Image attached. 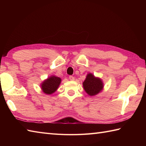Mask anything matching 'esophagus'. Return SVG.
<instances>
[{"label": "esophagus", "instance_id": "1", "mask_svg": "<svg viewBox=\"0 0 146 146\" xmlns=\"http://www.w3.org/2000/svg\"><path fill=\"white\" fill-rule=\"evenodd\" d=\"M69 79L71 80V81H73V80H75V78H74L73 76H70Z\"/></svg>", "mask_w": 146, "mask_h": 146}]
</instances>
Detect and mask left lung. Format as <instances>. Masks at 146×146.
<instances>
[{"label":"left lung","mask_w":146,"mask_h":146,"mask_svg":"<svg viewBox=\"0 0 146 146\" xmlns=\"http://www.w3.org/2000/svg\"><path fill=\"white\" fill-rule=\"evenodd\" d=\"M83 86L88 95L95 96L103 90L104 85L101 78L90 73L87 74L85 81L83 82Z\"/></svg>","instance_id":"1"}]
</instances>
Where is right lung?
I'll return each instance as SVG.
<instances>
[{
  "mask_svg": "<svg viewBox=\"0 0 146 146\" xmlns=\"http://www.w3.org/2000/svg\"><path fill=\"white\" fill-rule=\"evenodd\" d=\"M61 82V79L60 77L51 75L47 79L44 80L40 86L44 94L46 95H51L57 90Z\"/></svg>",
  "mask_w": 146,
  "mask_h": 146,
  "instance_id": "1",
  "label": "right lung"
}]
</instances>
